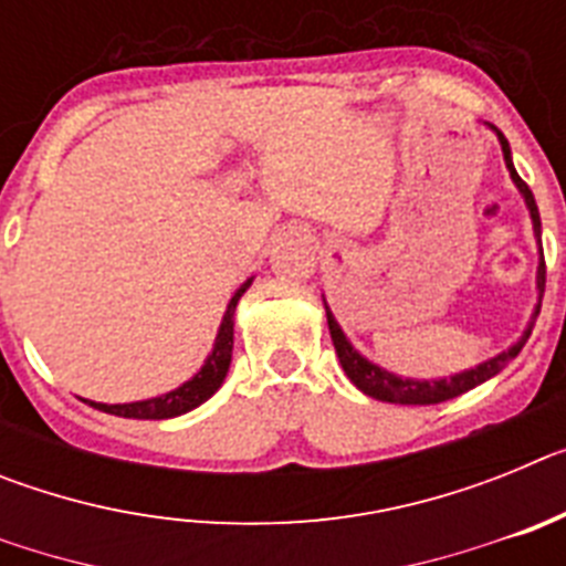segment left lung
I'll return each mask as SVG.
<instances>
[{"label": "left lung", "mask_w": 566, "mask_h": 566, "mask_svg": "<svg viewBox=\"0 0 566 566\" xmlns=\"http://www.w3.org/2000/svg\"><path fill=\"white\" fill-rule=\"evenodd\" d=\"M488 127L496 133L499 144H502L504 164H507L510 178H513L516 189L522 192L524 207H527L530 221H533V234H536V243H538V272H536L538 303H536V308H533V317H530L527 328H524V334L518 337V343L510 345L507 352L484 359V363L473 365V368H468V371L451 374V377L411 379V377H399V374L388 371V368H382V365H377V363H371L368 357H363V354H359L357 348L352 345V339L345 337V332L339 328L337 317H334L332 308H328V303H326V297H323V306H326V317H328V332H332V343H334V352H337V357H339V365H343L345 377L352 379V382L357 385L365 397H374V399H379V402H394V405H437V402H444V399L459 397V394H464V391H470V388H476V385L488 382L490 377H496V374L502 371L510 359L518 357V352H522L524 343H527L530 332H533V326H536V317H538V312H542L544 274H547L544 272V252H542V218H538L536 198H533L530 187L522 181V178H518L516 167H513V155H510L507 138H504L502 129H496L493 124H488Z\"/></svg>", "instance_id": "8db88e82"}]
</instances>
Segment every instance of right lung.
Wrapping results in <instances>:
<instances>
[{"mask_svg": "<svg viewBox=\"0 0 566 566\" xmlns=\"http://www.w3.org/2000/svg\"><path fill=\"white\" fill-rule=\"evenodd\" d=\"M252 286V277L232 294L229 300L227 312H223L221 328L214 334L212 352L209 357L203 359L201 371L189 377L187 382L178 385L175 391L161 394V397H149V399H138V402H118V405H107V402H90L96 411L113 413V417H124V419H172L181 417V413L195 411L198 405L207 402L218 388L223 385L229 371V363H232V343H234V308H238V300L243 297V292Z\"/></svg>", "mask_w": 566, "mask_h": 566, "instance_id": "right-lung-1", "label": "right lung"}]
</instances>
